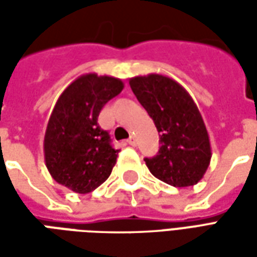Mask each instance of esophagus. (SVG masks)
Instances as JSON below:
<instances>
[{
  "instance_id": "obj_1",
  "label": "esophagus",
  "mask_w": 257,
  "mask_h": 257,
  "mask_svg": "<svg viewBox=\"0 0 257 257\" xmlns=\"http://www.w3.org/2000/svg\"><path fill=\"white\" fill-rule=\"evenodd\" d=\"M128 143L131 146H136V138H135V136H131L128 139Z\"/></svg>"
}]
</instances>
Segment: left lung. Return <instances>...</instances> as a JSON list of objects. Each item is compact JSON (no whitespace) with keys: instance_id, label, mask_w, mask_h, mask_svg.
Masks as SVG:
<instances>
[{"instance_id":"1","label":"left lung","mask_w":257,"mask_h":257,"mask_svg":"<svg viewBox=\"0 0 257 257\" xmlns=\"http://www.w3.org/2000/svg\"><path fill=\"white\" fill-rule=\"evenodd\" d=\"M129 85L153 118L161 147L146 165L157 179L173 187H189L204 178L210 164L209 135L193 97L162 74L139 75Z\"/></svg>"}]
</instances>
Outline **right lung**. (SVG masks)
<instances>
[{
    "label": "right lung",
    "mask_w": 257,
    "mask_h": 257,
    "mask_svg": "<svg viewBox=\"0 0 257 257\" xmlns=\"http://www.w3.org/2000/svg\"><path fill=\"white\" fill-rule=\"evenodd\" d=\"M122 89L119 78L89 73L74 79L59 96L44 138L45 165L59 184L88 194L110 176L119 150L112 149L97 117Z\"/></svg>",
    "instance_id": "add662e5"
}]
</instances>
